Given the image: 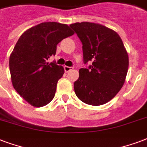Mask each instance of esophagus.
Returning a JSON list of instances; mask_svg holds the SVG:
<instances>
[{
  "label": "esophagus",
  "mask_w": 147,
  "mask_h": 147,
  "mask_svg": "<svg viewBox=\"0 0 147 147\" xmlns=\"http://www.w3.org/2000/svg\"><path fill=\"white\" fill-rule=\"evenodd\" d=\"M71 69H73V67H67V66H65V67H64V70H65V72H66V73L69 72V71H70Z\"/></svg>",
  "instance_id": "1"
}]
</instances>
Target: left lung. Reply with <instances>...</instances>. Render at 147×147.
<instances>
[{
	"label": "left lung",
	"instance_id": "8db88e82",
	"mask_svg": "<svg viewBox=\"0 0 147 147\" xmlns=\"http://www.w3.org/2000/svg\"><path fill=\"white\" fill-rule=\"evenodd\" d=\"M83 44L84 62L92 65L79 69L74 84L76 95L84 103L98 106L109 102L121 90L129 68V57L122 38L98 23L69 25Z\"/></svg>",
	"mask_w": 147,
	"mask_h": 147
}]
</instances>
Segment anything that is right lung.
I'll use <instances>...</instances> for the list:
<instances>
[{
  "instance_id": "right-lung-1",
  "label": "right lung",
  "mask_w": 147,
  "mask_h": 147,
  "mask_svg": "<svg viewBox=\"0 0 147 147\" xmlns=\"http://www.w3.org/2000/svg\"><path fill=\"white\" fill-rule=\"evenodd\" d=\"M74 32L66 24L49 22L28 28L18 40L9 58L12 85L32 106L42 107L53 99L64 69L48 59L57 44Z\"/></svg>"
}]
</instances>
